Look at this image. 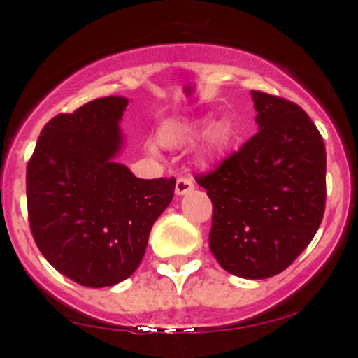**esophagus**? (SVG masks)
Listing matches in <instances>:
<instances>
[{
    "label": "esophagus",
    "instance_id": "obj_1",
    "mask_svg": "<svg viewBox=\"0 0 358 358\" xmlns=\"http://www.w3.org/2000/svg\"><path fill=\"white\" fill-rule=\"evenodd\" d=\"M193 188H195V185H193L192 178H188V176H180V178L176 180L175 193L176 195H187V193H190Z\"/></svg>",
    "mask_w": 358,
    "mask_h": 358
}]
</instances>
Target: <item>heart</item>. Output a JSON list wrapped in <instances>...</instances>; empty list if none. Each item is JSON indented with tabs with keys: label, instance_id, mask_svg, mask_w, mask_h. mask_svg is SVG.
Returning <instances> with one entry per match:
<instances>
[{
	"label": "heart",
	"instance_id": "1",
	"mask_svg": "<svg viewBox=\"0 0 358 358\" xmlns=\"http://www.w3.org/2000/svg\"><path fill=\"white\" fill-rule=\"evenodd\" d=\"M205 119H180V121L170 122L163 126L158 133V143L166 148H180L190 145L200 134L203 133L202 146H200V156L210 158V156L220 153L231 141V129L220 119L208 122Z\"/></svg>",
	"mask_w": 358,
	"mask_h": 358
}]
</instances>
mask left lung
<instances>
[{
  "instance_id": "1",
  "label": "left lung",
  "mask_w": 358,
  "mask_h": 358,
  "mask_svg": "<svg viewBox=\"0 0 358 358\" xmlns=\"http://www.w3.org/2000/svg\"><path fill=\"white\" fill-rule=\"evenodd\" d=\"M257 133L196 183L212 200L208 245L234 276L266 279L285 271L322 224L327 151L294 102L252 90Z\"/></svg>"
}]
</instances>
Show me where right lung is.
I'll return each mask as SVG.
<instances>
[{"mask_svg": "<svg viewBox=\"0 0 358 358\" xmlns=\"http://www.w3.org/2000/svg\"><path fill=\"white\" fill-rule=\"evenodd\" d=\"M126 97H101L45 124L27 166L28 220L43 257L87 287L138 269L175 178H136L117 163Z\"/></svg>", "mask_w": 358, "mask_h": 358, "instance_id": "1", "label": "right lung"}]
</instances>
